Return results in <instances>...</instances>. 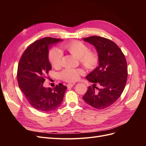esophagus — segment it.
Listing matches in <instances>:
<instances>
[{
  "instance_id": "obj_1",
  "label": "esophagus",
  "mask_w": 146,
  "mask_h": 146,
  "mask_svg": "<svg viewBox=\"0 0 146 146\" xmlns=\"http://www.w3.org/2000/svg\"><path fill=\"white\" fill-rule=\"evenodd\" d=\"M74 85H75V83H68V84H67V87L68 88H72Z\"/></svg>"
}]
</instances>
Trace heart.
<instances>
[{
	"mask_svg": "<svg viewBox=\"0 0 146 146\" xmlns=\"http://www.w3.org/2000/svg\"><path fill=\"white\" fill-rule=\"evenodd\" d=\"M63 49L78 58L81 64L88 69H94L99 63V55L95 51L90 50L88 46L80 41H72L66 44ZM61 52L57 48H52L48 53V60L54 68H59L61 65ZM83 73L81 69H65L60 73V77L63 80L72 82L77 80Z\"/></svg>",
	"mask_w": 146,
	"mask_h": 146,
	"instance_id": "heart-1",
	"label": "heart"
}]
</instances>
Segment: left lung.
<instances>
[{
  "mask_svg": "<svg viewBox=\"0 0 146 146\" xmlns=\"http://www.w3.org/2000/svg\"><path fill=\"white\" fill-rule=\"evenodd\" d=\"M83 40L95 47L99 64L86 77L93 85L88 87L83 99L91 107L102 110L115 102L124 90L128 76L126 59L121 48L108 39L92 36Z\"/></svg>",
  "mask_w": 146,
  "mask_h": 146,
  "instance_id": "1",
  "label": "left lung"
}]
</instances>
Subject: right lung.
I'll use <instances>...</instances> for the list:
<instances>
[{
	"label": "right lung",
	"mask_w": 146,
	"mask_h": 146,
	"mask_svg": "<svg viewBox=\"0 0 146 146\" xmlns=\"http://www.w3.org/2000/svg\"><path fill=\"white\" fill-rule=\"evenodd\" d=\"M62 39L45 37L30 45L23 53L17 67V78L29 104L39 111L48 112L59 107L67 87L62 83L52 89L43 86L44 76L52 69L48 48Z\"/></svg>",
	"instance_id": "1"
}]
</instances>
